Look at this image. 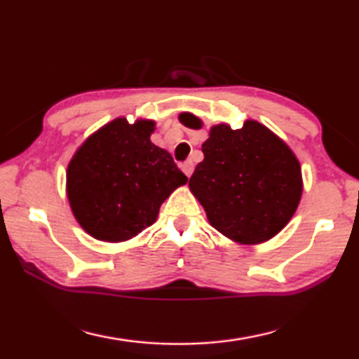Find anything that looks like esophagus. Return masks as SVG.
Returning a JSON list of instances; mask_svg holds the SVG:
<instances>
[{
    "label": "esophagus",
    "mask_w": 359,
    "mask_h": 359,
    "mask_svg": "<svg viewBox=\"0 0 359 359\" xmlns=\"http://www.w3.org/2000/svg\"><path fill=\"white\" fill-rule=\"evenodd\" d=\"M193 169H194V166H193L191 161H185L184 165H182V171L185 172L187 177H190V175L193 174Z\"/></svg>",
    "instance_id": "obj_1"
}]
</instances>
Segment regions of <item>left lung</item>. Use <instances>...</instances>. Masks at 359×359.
<instances>
[{"label": "left lung", "instance_id": "obj_1", "mask_svg": "<svg viewBox=\"0 0 359 359\" xmlns=\"http://www.w3.org/2000/svg\"><path fill=\"white\" fill-rule=\"evenodd\" d=\"M179 120L199 130L190 112ZM204 160L190 177V190L209 223L239 244H261L287 226L302 194L301 165L287 144L264 125L247 120L241 130L210 128Z\"/></svg>", "mask_w": 359, "mask_h": 359}]
</instances>
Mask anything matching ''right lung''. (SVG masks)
Wrapping results in <instances>:
<instances>
[{
  "instance_id": "obj_1",
  "label": "right lung",
  "mask_w": 359,
  "mask_h": 359,
  "mask_svg": "<svg viewBox=\"0 0 359 359\" xmlns=\"http://www.w3.org/2000/svg\"><path fill=\"white\" fill-rule=\"evenodd\" d=\"M154 120L115 118L72 156L66 193L79 224L95 239L123 242L156 220L160 205L187 175L150 141Z\"/></svg>"
}]
</instances>
